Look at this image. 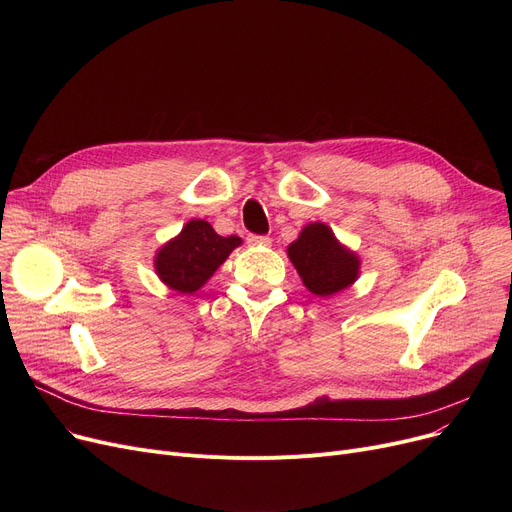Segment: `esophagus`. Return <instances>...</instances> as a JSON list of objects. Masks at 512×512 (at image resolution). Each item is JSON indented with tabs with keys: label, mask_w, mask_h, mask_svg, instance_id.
<instances>
[{
	"label": "esophagus",
	"mask_w": 512,
	"mask_h": 512,
	"mask_svg": "<svg viewBox=\"0 0 512 512\" xmlns=\"http://www.w3.org/2000/svg\"><path fill=\"white\" fill-rule=\"evenodd\" d=\"M247 242H249V247H270L272 245V238L270 236H261V234H249Z\"/></svg>",
	"instance_id": "34e87169"
}]
</instances>
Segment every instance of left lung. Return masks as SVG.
I'll use <instances>...</instances> for the list:
<instances>
[{"instance_id":"1","label":"left lung","mask_w":512,"mask_h":512,"mask_svg":"<svg viewBox=\"0 0 512 512\" xmlns=\"http://www.w3.org/2000/svg\"><path fill=\"white\" fill-rule=\"evenodd\" d=\"M286 251L307 290L317 297H332L359 278L357 253L340 245L324 222L307 224Z\"/></svg>"}]
</instances>
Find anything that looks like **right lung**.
<instances>
[{
  "label": "right lung",
  "instance_id": "1",
  "mask_svg": "<svg viewBox=\"0 0 512 512\" xmlns=\"http://www.w3.org/2000/svg\"><path fill=\"white\" fill-rule=\"evenodd\" d=\"M238 236H220L205 220L184 224L178 236L168 240L155 255V272L168 288L197 292L228 255L240 245Z\"/></svg>",
  "mask_w": 512,
  "mask_h": 512
}]
</instances>
